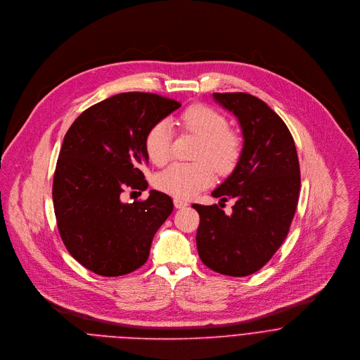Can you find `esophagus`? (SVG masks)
<instances>
[{
  "instance_id": "esophagus-1",
  "label": "esophagus",
  "mask_w": 360,
  "mask_h": 360,
  "mask_svg": "<svg viewBox=\"0 0 360 360\" xmlns=\"http://www.w3.org/2000/svg\"><path fill=\"white\" fill-rule=\"evenodd\" d=\"M173 202H174V207H176V208H186V207L188 205V202L184 201V200H181V198H174Z\"/></svg>"
}]
</instances>
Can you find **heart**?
<instances>
[{
	"label": "heart",
	"mask_w": 360,
	"mask_h": 360,
	"mask_svg": "<svg viewBox=\"0 0 360 360\" xmlns=\"http://www.w3.org/2000/svg\"><path fill=\"white\" fill-rule=\"evenodd\" d=\"M187 129L201 138L197 150V162H176L162 170L156 179V186L176 198H191L201 190L212 184L215 170L228 172L240 153L239 136L228 128L226 117L207 105L188 108L183 117ZM173 129L169 120L155 122L145 136V150L150 162L158 166L165 165L172 155ZM213 162L211 164L210 162Z\"/></svg>",
	"instance_id": "obj_1"
}]
</instances>
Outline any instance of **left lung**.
Segmentation results:
<instances>
[{"mask_svg":"<svg viewBox=\"0 0 360 360\" xmlns=\"http://www.w3.org/2000/svg\"><path fill=\"white\" fill-rule=\"evenodd\" d=\"M212 98L239 121L243 148L231 176L212 191L221 202L236 200L233 214L217 204L193 205L200 214L197 248L212 271L247 276L271 259L289 232L300 191L299 159L286 124L265 102L241 92Z\"/></svg>","mask_w":360,"mask_h":360,"instance_id":"1","label":"left lung"}]
</instances>
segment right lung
<instances>
[{
    "instance_id": "obj_1",
    "label": "right lung",
    "mask_w": 360,
    "mask_h": 360,
    "mask_svg": "<svg viewBox=\"0 0 360 360\" xmlns=\"http://www.w3.org/2000/svg\"><path fill=\"white\" fill-rule=\"evenodd\" d=\"M180 106L159 95L125 92L91 106L67 131L53 181L54 212L67 250L89 271L120 276L146 262L173 201L156 190L131 204L120 195L148 188L145 136Z\"/></svg>"
}]
</instances>
